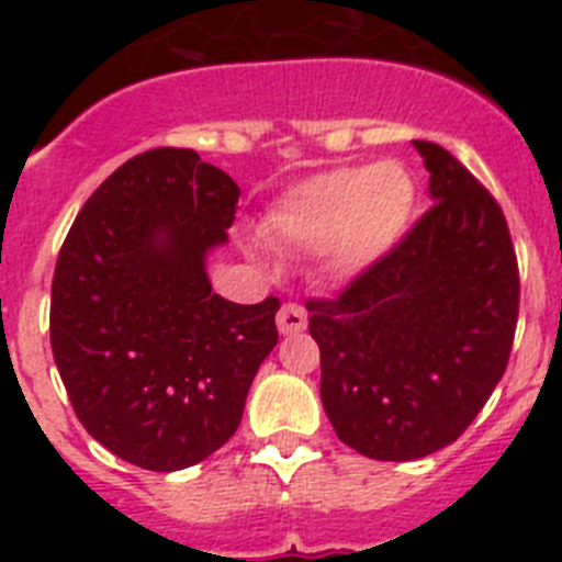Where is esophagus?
Instances as JSON below:
<instances>
[{
    "label": "esophagus",
    "mask_w": 562,
    "mask_h": 562,
    "mask_svg": "<svg viewBox=\"0 0 562 562\" xmlns=\"http://www.w3.org/2000/svg\"><path fill=\"white\" fill-rule=\"evenodd\" d=\"M276 324H278V331H281V335H297V331H304L306 329L304 306L284 304L281 310H278Z\"/></svg>",
    "instance_id": "obj_1"
}]
</instances>
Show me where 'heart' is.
<instances>
[{
  "label": "heart",
  "instance_id": "obj_1",
  "mask_svg": "<svg viewBox=\"0 0 562 562\" xmlns=\"http://www.w3.org/2000/svg\"><path fill=\"white\" fill-rule=\"evenodd\" d=\"M416 180L400 162L331 168L286 188L261 220L272 245L312 250L335 278H355L400 247L416 213Z\"/></svg>",
  "mask_w": 562,
  "mask_h": 562
}]
</instances>
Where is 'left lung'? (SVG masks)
Here are the masks:
<instances>
[{
    "mask_svg": "<svg viewBox=\"0 0 562 562\" xmlns=\"http://www.w3.org/2000/svg\"><path fill=\"white\" fill-rule=\"evenodd\" d=\"M434 200L337 301H310L321 400L342 445L376 461L448 448L504 376L518 261L504 213L453 154L414 140Z\"/></svg>",
    "mask_w": 562,
    "mask_h": 562,
    "instance_id": "left-lung-1",
    "label": "left lung"
}]
</instances>
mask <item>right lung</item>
<instances>
[{"mask_svg": "<svg viewBox=\"0 0 562 562\" xmlns=\"http://www.w3.org/2000/svg\"><path fill=\"white\" fill-rule=\"evenodd\" d=\"M238 186L191 148H151L101 182L58 252L49 342L76 416L117 459L173 473L236 434L276 349L278 297L216 295Z\"/></svg>", "mask_w": 562, "mask_h": 562, "instance_id": "right-lung-1", "label": "right lung"}]
</instances>
